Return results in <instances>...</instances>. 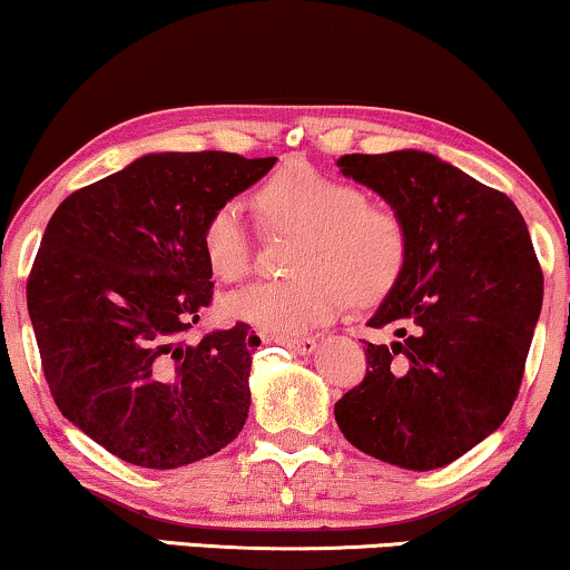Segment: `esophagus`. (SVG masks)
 Instances as JSON below:
<instances>
[{
	"instance_id": "obj_1",
	"label": "esophagus",
	"mask_w": 570,
	"mask_h": 570,
	"mask_svg": "<svg viewBox=\"0 0 570 570\" xmlns=\"http://www.w3.org/2000/svg\"><path fill=\"white\" fill-rule=\"evenodd\" d=\"M272 343H279V346L296 351V354H312L314 348H317V341L314 338H291V335H272V338H266Z\"/></svg>"
}]
</instances>
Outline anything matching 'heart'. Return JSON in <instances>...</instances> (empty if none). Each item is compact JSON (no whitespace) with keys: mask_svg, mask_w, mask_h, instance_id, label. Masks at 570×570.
<instances>
[{"mask_svg":"<svg viewBox=\"0 0 570 570\" xmlns=\"http://www.w3.org/2000/svg\"><path fill=\"white\" fill-rule=\"evenodd\" d=\"M256 206L272 227L301 229L291 279L258 283L224 298V314L266 335H298L356 304H375L396 285L406 258L402 216L364 200L346 179L287 164L258 187ZM206 264L224 283L250 269V240L237 203H224L200 232Z\"/></svg>","mask_w":570,"mask_h":570,"instance_id":"b5f03b06","label":"heart"}]
</instances>
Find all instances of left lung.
Segmentation results:
<instances>
[{"instance_id": "left-lung-1", "label": "left lung", "mask_w": 570, "mask_h": 570, "mask_svg": "<svg viewBox=\"0 0 570 570\" xmlns=\"http://www.w3.org/2000/svg\"><path fill=\"white\" fill-rule=\"evenodd\" d=\"M343 177L402 216L406 258L367 322V375L335 404L341 433L375 460L435 470L504 423L523 381L544 277L521 210L423 150L338 158Z\"/></svg>"}]
</instances>
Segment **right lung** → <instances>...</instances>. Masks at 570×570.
I'll use <instances>...</instances> for the list:
<instances>
[{"label": "right lung", "instance_id": "obj_1", "mask_svg": "<svg viewBox=\"0 0 570 570\" xmlns=\"http://www.w3.org/2000/svg\"><path fill=\"white\" fill-rule=\"evenodd\" d=\"M277 158L150 153L76 189L26 285L55 404L124 462L171 470L237 439L250 406L245 322L187 343L214 283L200 245L216 208Z\"/></svg>", "mask_w": 570, "mask_h": 570}]
</instances>
